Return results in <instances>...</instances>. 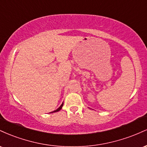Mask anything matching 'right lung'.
<instances>
[{
	"instance_id": "add662e5",
	"label": "right lung",
	"mask_w": 147,
	"mask_h": 147,
	"mask_svg": "<svg viewBox=\"0 0 147 147\" xmlns=\"http://www.w3.org/2000/svg\"><path fill=\"white\" fill-rule=\"evenodd\" d=\"M63 103H62V104H61V106H59V108H58V109H57V110H55V111H52V112H51V113H55V112H58V111H59L61 110V109H62V106H63Z\"/></svg>"
}]
</instances>
